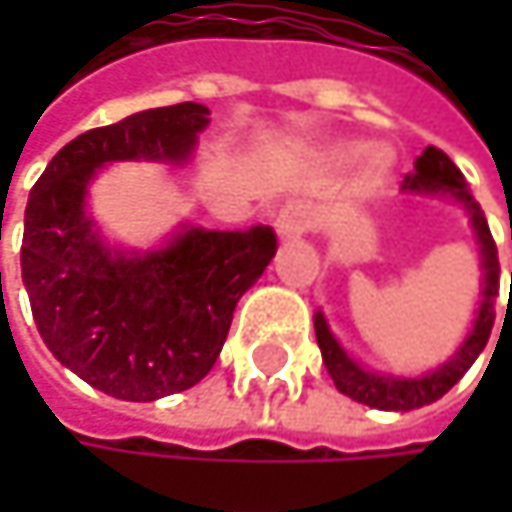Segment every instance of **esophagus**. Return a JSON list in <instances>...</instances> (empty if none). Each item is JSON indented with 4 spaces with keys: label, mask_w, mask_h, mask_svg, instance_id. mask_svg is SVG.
<instances>
[{
    "label": "esophagus",
    "mask_w": 512,
    "mask_h": 512,
    "mask_svg": "<svg viewBox=\"0 0 512 512\" xmlns=\"http://www.w3.org/2000/svg\"><path fill=\"white\" fill-rule=\"evenodd\" d=\"M308 228H311V213L305 204H287L275 219V231L281 240H299Z\"/></svg>",
    "instance_id": "1"
}]
</instances>
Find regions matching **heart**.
<instances>
[{
	"label": "heart",
	"instance_id": "heart-1",
	"mask_svg": "<svg viewBox=\"0 0 512 512\" xmlns=\"http://www.w3.org/2000/svg\"><path fill=\"white\" fill-rule=\"evenodd\" d=\"M338 154H341V159H353V156L361 154V148H358V145H344ZM385 168H388V154H385V151L370 148V151L364 154V171H367L370 177H373V174H382Z\"/></svg>",
	"mask_w": 512,
	"mask_h": 512
}]
</instances>
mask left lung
<instances>
[{
	"instance_id": "1",
	"label": "left lung",
	"mask_w": 512,
	"mask_h": 512,
	"mask_svg": "<svg viewBox=\"0 0 512 512\" xmlns=\"http://www.w3.org/2000/svg\"><path fill=\"white\" fill-rule=\"evenodd\" d=\"M400 192L406 195H424V198H451L457 201L468 225L474 231L477 240V252H480V269H483V284H480V302L471 320V329L465 335L457 353L442 361L439 367L421 373V376H394V373H379V370H367L364 364H358L350 356L341 341L332 335L323 311L314 314V332H317V344L323 353V364L335 382V388L347 397H353L356 403H364L370 409H382V412H409V409H421L436 403L439 397H445L462 373L477 361L483 353L489 335H492V323H495V299H498V249L495 240L489 234L486 216L480 210V204L474 201V195L468 192V183L462 177V171L454 165V159L439 151V148H427L424 154L415 159V171L406 174Z\"/></svg>"
}]
</instances>
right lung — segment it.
<instances>
[{
	"mask_svg": "<svg viewBox=\"0 0 512 512\" xmlns=\"http://www.w3.org/2000/svg\"><path fill=\"white\" fill-rule=\"evenodd\" d=\"M201 103L136 112L88 130L52 156L32 186L23 284L52 356L91 388L151 403L201 382L228 338L240 296L275 257L269 225H180L156 249L109 246L88 189L112 162L186 165L210 124Z\"/></svg>",
	"mask_w": 512,
	"mask_h": 512,
	"instance_id": "add662e5",
	"label": "right lung"
}]
</instances>
